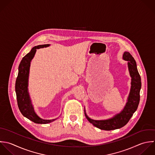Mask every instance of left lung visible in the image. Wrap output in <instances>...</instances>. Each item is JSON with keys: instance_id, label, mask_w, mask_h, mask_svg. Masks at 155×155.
<instances>
[{"instance_id": "left-lung-1", "label": "left lung", "mask_w": 155, "mask_h": 155, "mask_svg": "<svg viewBox=\"0 0 155 155\" xmlns=\"http://www.w3.org/2000/svg\"><path fill=\"white\" fill-rule=\"evenodd\" d=\"M123 59L128 61V67L132 77V86L128 101L123 111L116 115L114 118L107 120H93L89 118L85 113L87 120L94 126L104 130H112L120 129L124 126L137 110L140 100V89L141 87V77L137 69V63L129 52L123 54Z\"/></svg>"}]
</instances>
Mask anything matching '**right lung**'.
<instances>
[{"label": "right lung", "mask_w": 155, "mask_h": 155, "mask_svg": "<svg viewBox=\"0 0 155 155\" xmlns=\"http://www.w3.org/2000/svg\"><path fill=\"white\" fill-rule=\"evenodd\" d=\"M49 46V44H46L35 46L23 57L18 66V72L15 81L17 105L20 112L24 117L37 124H48L56 120H45L39 118L34 111L28 92V81L31 61L33 58L37 49Z\"/></svg>", "instance_id": "right-lung-1"}]
</instances>
